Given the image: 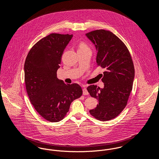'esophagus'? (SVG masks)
<instances>
[{
  "label": "esophagus",
  "mask_w": 159,
  "mask_h": 159,
  "mask_svg": "<svg viewBox=\"0 0 159 159\" xmlns=\"http://www.w3.org/2000/svg\"><path fill=\"white\" fill-rule=\"evenodd\" d=\"M83 94L84 95H87L89 94L88 91H87V89L85 87H84L83 88Z\"/></svg>",
  "instance_id": "esophagus-1"
}]
</instances>
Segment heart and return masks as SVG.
<instances>
[{
	"mask_svg": "<svg viewBox=\"0 0 159 159\" xmlns=\"http://www.w3.org/2000/svg\"><path fill=\"white\" fill-rule=\"evenodd\" d=\"M87 48H88V46L84 43H80L79 45V49H87Z\"/></svg>",
	"mask_w": 159,
	"mask_h": 159,
	"instance_id": "obj_1",
	"label": "heart"
}]
</instances>
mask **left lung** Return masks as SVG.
I'll use <instances>...</instances> for the list:
<instances>
[{
	"label": "left lung",
	"mask_w": 159,
	"mask_h": 159,
	"mask_svg": "<svg viewBox=\"0 0 159 159\" xmlns=\"http://www.w3.org/2000/svg\"><path fill=\"white\" fill-rule=\"evenodd\" d=\"M97 50V65L106 69L103 88L90 85L87 90L98 104L89 111L101 121L116 117L126 106L132 89L135 70L127 47L110 31L97 30L86 34Z\"/></svg>",
	"instance_id": "1"
}]
</instances>
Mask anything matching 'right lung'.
I'll list each match as a JSON object with an SVG mask.
<instances>
[{
  "mask_svg": "<svg viewBox=\"0 0 159 159\" xmlns=\"http://www.w3.org/2000/svg\"><path fill=\"white\" fill-rule=\"evenodd\" d=\"M72 38L73 34H49L32 47L24 63L25 83L31 103L51 122L61 120L71 103L83 93L78 84H66L57 76L62 55Z\"/></svg>",
  "mask_w": 159,
  "mask_h": 159,
  "instance_id": "obj_1",
  "label": "right lung"
}]
</instances>
